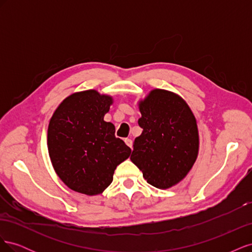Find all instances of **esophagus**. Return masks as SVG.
<instances>
[{
	"mask_svg": "<svg viewBox=\"0 0 252 252\" xmlns=\"http://www.w3.org/2000/svg\"><path fill=\"white\" fill-rule=\"evenodd\" d=\"M125 143H126L127 146H129L130 148L132 147V141L130 139H125Z\"/></svg>",
	"mask_w": 252,
	"mask_h": 252,
	"instance_id": "34e87169",
	"label": "esophagus"
}]
</instances>
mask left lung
<instances>
[{
    "mask_svg": "<svg viewBox=\"0 0 252 252\" xmlns=\"http://www.w3.org/2000/svg\"><path fill=\"white\" fill-rule=\"evenodd\" d=\"M142 134L135 138L131 162L158 189L177 185L199 154V131L191 109L171 91L154 89L140 101Z\"/></svg>",
    "mask_w": 252,
    "mask_h": 252,
    "instance_id": "obj_1",
    "label": "left lung"
}]
</instances>
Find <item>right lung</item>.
<instances>
[{
    "mask_svg": "<svg viewBox=\"0 0 252 252\" xmlns=\"http://www.w3.org/2000/svg\"><path fill=\"white\" fill-rule=\"evenodd\" d=\"M112 104L110 95L90 89L67 96L49 122L47 145L59 178L74 191L102 193L113 180L117 166L131 154L116 128L104 116Z\"/></svg>",
    "mask_w": 252,
    "mask_h": 252,
    "instance_id": "obj_1",
    "label": "right lung"
}]
</instances>
